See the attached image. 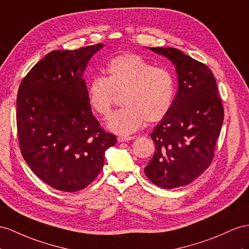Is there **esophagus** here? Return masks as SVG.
Wrapping results in <instances>:
<instances>
[{"instance_id":"esophagus-1","label":"esophagus","mask_w":249,"mask_h":249,"mask_svg":"<svg viewBox=\"0 0 249 249\" xmlns=\"http://www.w3.org/2000/svg\"><path fill=\"white\" fill-rule=\"evenodd\" d=\"M135 139V137H129V136H120L118 137V141L119 142H127V141H131V140Z\"/></svg>"}]
</instances>
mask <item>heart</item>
<instances>
[{
    "mask_svg": "<svg viewBox=\"0 0 249 249\" xmlns=\"http://www.w3.org/2000/svg\"><path fill=\"white\" fill-rule=\"evenodd\" d=\"M106 76H94L87 84L89 105L101 117L108 118L112 106L123 93L125 105L114 112L108 128L119 135L137 131L146 121L156 123L168 113L176 93L174 75L155 67L143 56L123 53L114 56L105 67Z\"/></svg>",
    "mask_w": 249,
    "mask_h": 249,
    "instance_id": "b5f03b06",
    "label": "heart"
}]
</instances>
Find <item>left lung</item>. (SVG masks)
I'll return each instance as SVG.
<instances>
[{"label": "left lung", "mask_w": 249, "mask_h": 249, "mask_svg": "<svg viewBox=\"0 0 249 249\" xmlns=\"http://www.w3.org/2000/svg\"><path fill=\"white\" fill-rule=\"evenodd\" d=\"M149 49L174 63L179 83L168 113L150 135L156 149L144 168L155 185L171 189L191 183L212 163L224 109L205 64L177 48Z\"/></svg>", "instance_id": "left-lung-1"}]
</instances>
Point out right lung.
Returning <instances> with one entry per match:
<instances>
[{"mask_svg": "<svg viewBox=\"0 0 249 249\" xmlns=\"http://www.w3.org/2000/svg\"><path fill=\"white\" fill-rule=\"evenodd\" d=\"M103 44L53 50L21 82L17 127L24 160L42 181L73 193L90 184L117 143L94 118L83 73Z\"/></svg>", "mask_w": 249, "mask_h": 249, "instance_id": "obj_1", "label": "right lung"}]
</instances>
